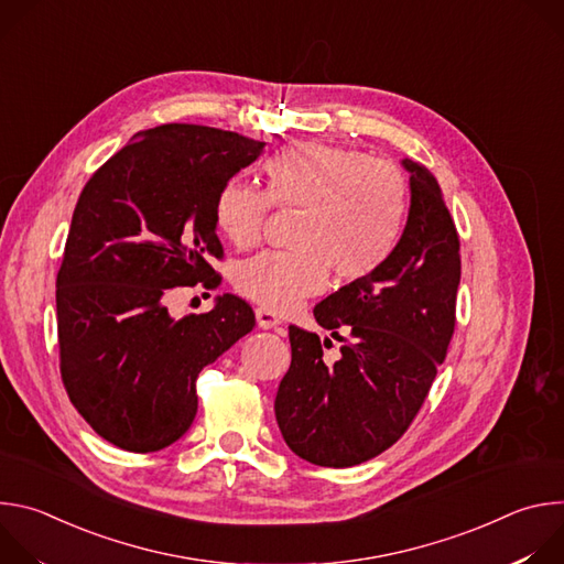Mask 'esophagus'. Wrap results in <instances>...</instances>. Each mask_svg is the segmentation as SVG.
I'll use <instances>...</instances> for the list:
<instances>
[{"mask_svg": "<svg viewBox=\"0 0 564 564\" xmlns=\"http://www.w3.org/2000/svg\"><path fill=\"white\" fill-rule=\"evenodd\" d=\"M257 324H259L261 330H276L281 326V321H279V316L274 312L259 307L257 310Z\"/></svg>", "mask_w": 564, "mask_h": 564, "instance_id": "34e87169", "label": "esophagus"}]
</instances>
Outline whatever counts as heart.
Segmentation results:
<instances>
[{"label": "heart", "instance_id": "heart-1", "mask_svg": "<svg viewBox=\"0 0 564 564\" xmlns=\"http://www.w3.org/2000/svg\"><path fill=\"white\" fill-rule=\"evenodd\" d=\"M265 170L270 192L236 176L216 196V227L229 243L254 248L274 203L307 216L299 252H263L236 268L234 285L246 299L283 314L324 292L330 272L352 285L388 263L409 216V183L394 165L348 147L296 142Z\"/></svg>", "mask_w": 564, "mask_h": 564}]
</instances>
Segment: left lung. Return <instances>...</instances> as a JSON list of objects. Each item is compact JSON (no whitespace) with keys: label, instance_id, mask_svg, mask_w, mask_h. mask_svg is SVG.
I'll list each match as a JSON object with an SVG mask.
<instances>
[{"label":"left lung","instance_id":"1","mask_svg":"<svg viewBox=\"0 0 564 564\" xmlns=\"http://www.w3.org/2000/svg\"><path fill=\"white\" fill-rule=\"evenodd\" d=\"M401 165L411 209L397 250L375 276L314 307L316 324L344 341L339 359H324L330 339L290 326L274 413L285 444L318 466L368 462L404 435L455 330L459 236L435 176L409 158Z\"/></svg>","mask_w":564,"mask_h":564}]
</instances>
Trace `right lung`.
<instances>
[{"label": "right lung", "instance_id": "add662e5", "mask_svg": "<svg viewBox=\"0 0 564 564\" xmlns=\"http://www.w3.org/2000/svg\"><path fill=\"white\" fill-rule=\"evenodd\" d=\"M265 142L203 124H160L89 178L77 198L55 281L59 372L70 404L107 442L153 453L198 411L196 379L254 328L252 307L216 296L174 318V288H218L214 205Z\"/></svg>", "mask_w": 564, "mask_h": 564}]
</instances>
